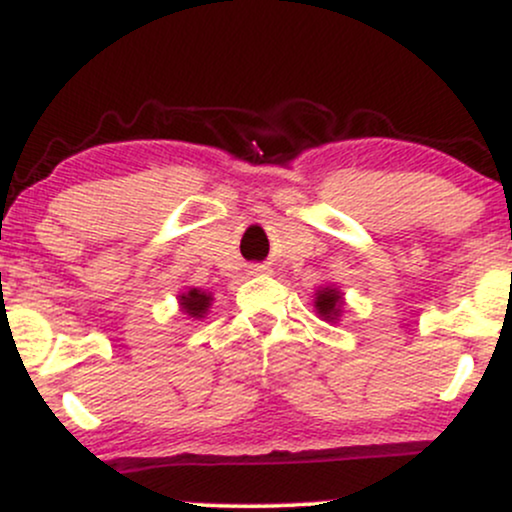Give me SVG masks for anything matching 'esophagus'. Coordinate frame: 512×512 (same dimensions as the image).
I'll return each instance as SVG.
<instances>
[{"label": "esophagus", "instance_id": "1", "mask_svg": "<svg viewBox=\"0 0 512 512\" xmlns=\"http://www.w3.org/2000/svg\"><path fill=\"white\" fill-rule=\"evenodd\" d=\"M250 272L252 274H262V272H267V267H264V264H252Z\"/></svg>", "mask_w": 512, "mask_h": 512}]
</instances>
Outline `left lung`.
Segmentation results:
<instances>
[{
  "mask_svg": "<svg viewBox=\"0 0 512 512\" xmlns=\"http://www.w3.org/2000/svg\"><path fill=\"white\" fill-rule=\"evenodd\" d=\"M342 308H344L342 291L334 289V286H322V289H317L315 310H317V315L322 317V320L337 322L339 315H342Z\"/></svg>",
  "mask_w": 512,
  "mask_h": 512,
  "instance_id": "obj_1",
  "label": "left lung"
}]
</instances>
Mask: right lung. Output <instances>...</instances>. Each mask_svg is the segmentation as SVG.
Wrapping results in <instances>:
<instances>
[{
	"instance_id": "right-lung-1",
	"label": "right lung",
	"mask_w": 512,
	"mask_h": 512,
	"mask_svg": "<svg viewBox=\"0 0 512 512\" xmlns=\"http://www.w3.org/2000/svg\"><path fill=\"white\" fill-rule=\"evenodd\" d=\"M178 301H180L182 313H187L190 317H195V320H199V317L207 315V310L211 305V293L199 291V289H190V291L180 293Z\"/></svg>"
}]
</instances>
